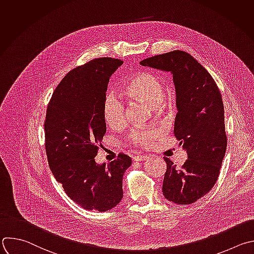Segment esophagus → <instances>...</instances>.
<instances>
[{
	"label": "esophagus",
	"instance_id": "esophagus-1",
	"mask_svg": "<svg viewBox=\"0 0 254 254\" xmlns=\"http://www.w3.org/2000/svg\"><path fill=\"white\" fill-rule=\"evenodd\" d=\"M147 158H148V155L143 154V155H136V156H134V157H133V160H135V161H140V160H145V159H147Z\"/></svg>",
	"mask_w": 254,
	"mask_h": 254
}]
</instances>
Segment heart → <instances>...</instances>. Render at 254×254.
I'll list each match as a JSON object with an SVG mask.
<instances>
[{
    "mask_svg": "<svg viewBox=\"0 0 254 254\" xmlns=\"http://www.w3.org/2000/svg\"><path fill=\"white\" fill-rule=\"evenodd\" d=\"M122 94L129 99L145 103L155 110H160L164 101L165 86L157 74L145 71L126 82L122 88ZM103 117L110 127L121 128L127 122L126 108L116 96L109 95L103 104ZM157 135V130L135 128L130 132L128 141L137 146H146Z\"/></svg>",
    "mask_w": 254,
    "mask_h": 254,
    "instance_id": "obj_1",
    "label": "heart"
}]
</instances>
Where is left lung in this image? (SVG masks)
<instances>
[{
	"instance_id": "left-lung-1",
	"label": "left lung",
	"mask_w": 254,
	"mask_h": 254,
	"mask_svg": "<svg viewBox=\"0 0 254 254\" xmlns=\"http://www.w3.org/2000/svg\"><path fill=\"white\" fill-rule=\"evenodd\" d=\"M139 64L173 74L178 108L174 132L188 159L177 168L170 158L163 157L166 172L162 192L177 204L193 203L215 185L226 150L220 92L210 73L184 51L153 56Z\"/></svg>"
}]
</instances>
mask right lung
Listing matches in <instances>:
<instances>
[{"mask_svg":"<svg viewBox=\"0 0 254 254\" xmlns=\"http://www.w3.org/2000/svg\"><path fill=\"white\" fill-rule=\"evenodd\" d=\"M124 64L92 60L61 80L48 105L45 137L51 171L66 195L87 210L107 211L123 198V178L131 158L120 153L108 164L95 160L106 131L103 104L111 75Z\"/></svg>","mask_w":254,"mask_h":254,"instance_id":"obj_1","label":"right lung"}]
</instances>
